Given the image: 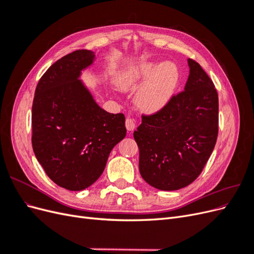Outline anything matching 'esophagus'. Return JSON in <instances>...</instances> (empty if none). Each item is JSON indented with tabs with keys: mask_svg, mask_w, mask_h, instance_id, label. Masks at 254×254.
<instances>
[{
	"mask_svg": "<svg viewBox=\"0 0 254 254\" xmlns=\"http://www.w3.org/2000/svg\"><path fill=\"white\" fill-rule=\"evenodd\" d=\"M125 125H126V128L128 131H132V130L135 128V122L132 119L127 118L126 122H125Z\"/></svg>",
	"mask_w": 254,
	"mask_h": 254,
	"instance_id": "obj_1",
	"label": "esophagus"
}]
</instances>
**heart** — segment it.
Here are the masks:
<instances>
[{
  "instance_id": "obj_1",
  "label": "heart",
  "mask_w": 254,
  "mask_h": 254,
  "mask_svg": "<svg viewBox=\"0 0 254 254\" xmlns=\"http://www.w3.org/2000/svg\"><path fill=\"white\" fill-rule=\"evenodd\" d=\"M145 81L135 96V104L147 113L160 111L168 104L179 82V70L172 61H164L158 66L153 63H145L129 67L119 75L122 89L131 90Z\"/></svg>"
}]
</instances>
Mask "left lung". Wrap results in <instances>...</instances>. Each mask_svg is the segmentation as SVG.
I'll use <instances>...</instances> for the list:
<instances>
[{
	"label": "left lung",
	"mask_w": 254,
	"mask_h": 254,
	"mask_svg": "<svg viewBox=\"0 0 254 254\" xmlns=\"http://www.w3.org/2000/svg\"><path fill=\"white\" fill-rule=\"evenodd\" d=\"M184 91L164 108L142 117L133 132L142 178L161 190L188 187L201 174L218 134V95L203 68L188 59Z\"/></svg>",
	"instance_id": "8db88e82"
}]
</instances>
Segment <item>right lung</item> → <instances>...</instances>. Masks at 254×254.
<instances>
[{"mask_svg": "<svg viewBox=\"0 0 254 254\" xmlns=\"http://www.w3.org/2000/svg\"><path fill=\"white\" fill-rule=\"evenodd\" d=\"M95 54L78 50L57 60L37 84L33 149L52 181L81 190L103 174L112 148L126 135L125 117L99 107L79 79Z\"/></svg>", "mask_w": 254, "mask_h": 254, "instance_id": "right-lung-1", "label": "right lung"}]
</instances>
